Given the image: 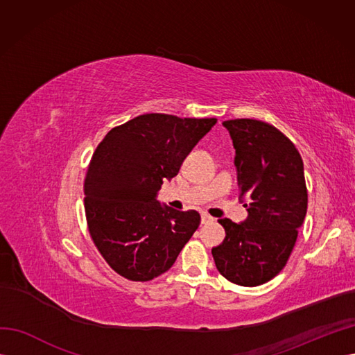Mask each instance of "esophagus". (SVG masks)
<instances>
[{"label": "esophagus", "instance_id": "obj_1", "mask_svg": "<svg viewBox=\"0 0 355 355\" xmlns=\"http://www.w3.org/2000/svg\"><path fill=\"white\" fill-rule=\"evenodd\" d=\"M210 222H213V218L209 216L207 213H201V223L204 225V223H210Z\"/></svg>", "mask_w": 355, "mask_h": 355}]
</instances>
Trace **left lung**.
Wrapping results in <instances>:
<instances>
[{"label": "left lung", "mask_w": 355, "mask_h": 355, "mask_svg": "<svg viewBox=\"0 0 355 355\" xmlns=\"http://www.w3.org/2000/svg\"><path fill=\"white\" fill-rule=\"evenodd\" d=\"M235 148L240 200L245 220L219 219L227 237L213 247L218 271L227 280L254 287L280 272L302 227L308 192L296 146L274 125L240 118L222 123Z\"/></svg>", "instance_id": "1"}]
</instances>
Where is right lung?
<instances>
[{"instance_id": "add662e5", "label": "right lung", "mask_w": 355, "mask_h": 355, "mask_svg": "<svg viewBox=\"0 0 355 355\" xmlns=\"http://www.w3.org/2000/svg\"><path fill=\"white\" fill-rule=\"evenodd\" d=\"M216 118L144 114L103 137L84 182L92 239L115 272L149 282L170 270L200 225L196 210H175L157 200Z\"/></svg>"}]
</instances>
